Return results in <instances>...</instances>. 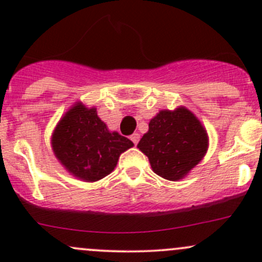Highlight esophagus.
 <instances>
[{"mask_svg": "<svg viewBox=\"0 0 262 262\" xmlns=\"http://www.w3.org/2000/svg\"><path fill=\"white\" fill-rule=\"evenodd\" d=\"M139 138H141V134H139V133H134V134H132V136H130V141L133 142V143L136 144V146H137V144H138Z\"/></svg>", "mask_w": 262, "mask_h": 262, "instance_id": "esophagus-1", "label": "esophagus"}]
</instances>
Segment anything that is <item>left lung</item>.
I'll return each instance as SVG.
<instances>
[{"mask_svg": "<svg viewBox=\"0 0 262 262\" xmlns=\"http://www.w3.org/2000/svg\"><path fill=\"white\" fill-rule=\"evenodd\" d=\"M138 147L161 178L178 181L194 168L208 149V134L186 107L161 110L148 124Z\"/></svg>", "mask_w": 262, "mask_h": 262, "instance_id": "1", "label": "left lung"}]
</instances>
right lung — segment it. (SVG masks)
I'll return each mask as SVG.
<instances>
[{
  "label": "right lung",
  "instance_id": "obj_1",
  "mask_svg": "<svg viewBox=\"0 0 262 262\" xmlns=\"http://www.w3.org/2000/svg\"><path fill=\"white\" fill-rule=\"evenodd\" d=\"M133 142L110 132L96 109L82 102L71 107L55 126L52 148L66 170L77 179L94 182L113 172L123 152Z\"/></svg>",
  "mask_w": 262,
  "mask_h": 262
}]
</instances>
